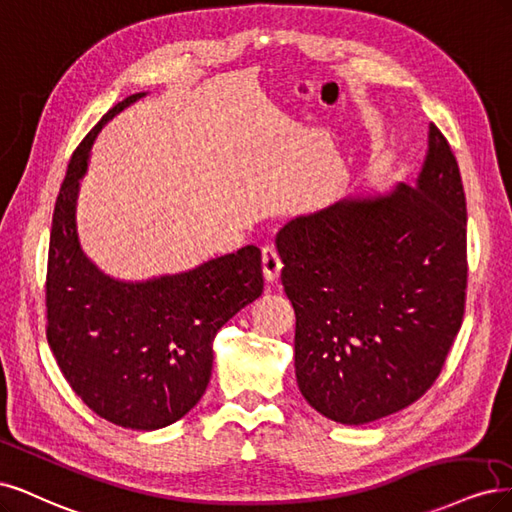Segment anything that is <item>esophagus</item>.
I'll list each match as a JSON object with an SVG mask.
<instances>
[{
	"mask_svg": "<svg viewBox=\"0 0 512 512\" xmlns=\"http://www.w3.org/2000/svg\"><path fill=\"white\" fill-rule=\"evenodd\" d=\"M261 263H263V278H266L268 285H274L280 276V270H283V261H280V255L274 246H266V249L261 251Z\"/></svg>",
	"mask_w": 512,
	"mask_h": 512,
	"instance_id": "obj_1",
	"label": "esophagus"
}]
</instances>
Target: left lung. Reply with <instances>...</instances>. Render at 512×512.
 I'll return each instance as SVG.
<instances>
[{
    "label": "left lung",
    "instance_id": "left-lung-1",
    "mask_svg": "<svg viewBox=\"0 0 512 512\" xmlns=\"http://www.w3.org/2000/svg\"><path fill=\"white\" fill-rule=\"evenodd\" d=\"M417 183L344 197L276 236L295 310V376L327 419L364 425L434 385L464 321L466 193L430 123Z\"/></svg>",
    "mask_w": 512,
    "mask_h": 512
}]
</instances>
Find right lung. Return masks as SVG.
<instances>
[{"mask_svg":"<svg viewBox=\"0 0 512 512\" xmlns=\"http://www.w3.org/2000/svg\"><path fill=\"white\" fill-rule=\"evenodd\" d=\"M144 93L110 108L74 151L59 189L46 270V338L74 393L102 419L151 432L200 402L212 374V340L263 291L261 251L123 283L97 270L76 234V197L104 123Z\"/></svg>","mask_w":512,"mask_h":512,"instance_id":"1","label":"right lung"}]
</instances>
